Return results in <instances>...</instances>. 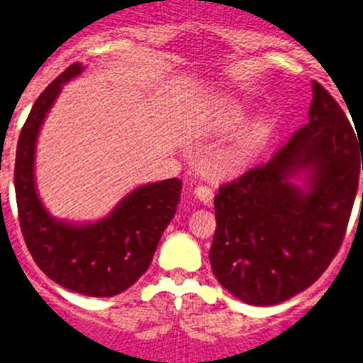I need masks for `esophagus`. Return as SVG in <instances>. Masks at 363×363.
<instances>
[{
	"label": "esophagus",
	"instance_id": "34e87169",
	"mask_svg": "<svg viewBox=\"0 0 363 363\" xmlns=\"http://www.w3.org/2000/svg\"><path fill=\"white\" fill-rule=\"evenodd\" d=\"M194 194H196V197L199 199L201 203H211L212 197H214V194H212V190L208 186H203V184H197L196 188H194Z\"/></svg>",
	"mask_w": 363,
	"mask_h": 363
}]
</instances>
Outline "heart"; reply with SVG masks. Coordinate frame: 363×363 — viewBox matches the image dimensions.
<instances>
[{
  "instance_id": "1",
  "label": "heart",
  "mask_w": 363,
  "mask_h": 363,
  "mask_svg": "<svg viewBox=\"0 0 363 363\" xmlns=\"http://www.w3.org/2000/svg\"><path fill=\"white\" fill-rule=\"evenodd\" d=\"M246 119V108L240 102L229 100L228 104L223 106L222 113H220V126L223 128H235ZM274 128L272 119H257L255 123L248 126V130L244 132L242 138L238 140L237 149H235V158L237 160H248L253 155H257L261 151V147L267 143Z\"/></svg>"
}]
</instances>
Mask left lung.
I'll list each match as a JSON object with an SVG mask.
<instances>
[{
  "mask_svg": "<svg viewBox=\"0 0 363 363\" xmlns=\"http://www.w3.org/2000/svg\"><path fill=\"white\" fill-rule=\"evenodd\" d=\"M356 134L334 96L313 82L308 125L267 164L220 186L208 259L233 296L252 306L279 304L328 268L354 205L360 158L363 169ZM298 174L302 187L292 181Z\"/></svg>",
  "mask_w": 363,
  "mask_h": 363,
  "instance_id": "8db88e82",
  "label": "left lung"
}]
</instances>
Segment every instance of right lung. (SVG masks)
<instances>
[{
	"instance_id": "add662e5",
	"label": "right lung",
	"mask_w": 363,
	"mask_h": 363,
	"mask_svg": "<svg viewBox=\"0 0 363 363\" xmlns=\"http://www.w3.org/2000/svg\"><path fill=\"white\" fill-rule=\"evenodd\" d=\"M82 70L79 63L70 65L29 111L16 147V205L29 253L50 279L85 296H115L134 285L151 264L162 233L175 216L182 182L167 179L135 188L95 223L78 225L50 216L35 186L37 135L63 84Z\"/></svg>"
}]
</instances>
